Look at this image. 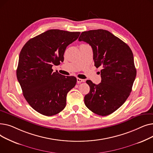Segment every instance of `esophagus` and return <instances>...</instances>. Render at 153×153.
I'll return each mask as SVG.
<instances>
[{"instance_id":"34e87169","label":"esophagus","mask_w":153,"mask_h":153,"mask_svg":"<svg viewBox=\"0 0 153 153\" xmlns=\"http://www.w3.org/2000/svg\"><path fill=\"white\" fill-rule=\"evenodd\" d=\"M85 81L84 79H80V78H77V84H80L81 82H84Z\"/></svg>"}]
</instances>
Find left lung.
Returning <instances> with one entry per match:
<instances>
[{
    "mask_svg": "<svg viewBox=\"0 0 153 153\" xmlns=\"http://www.w3.org/2000/svg\"><path fill=\"white\" fill-rule=\"evenodd\" d=\"M79 41L91 46L95 66L102 68L100 84L86 81L90 91L84 97L85 105L95 114L108 115L123 105L131 92L136 76L132 51L122 40L102 29L83 31Z\"/></svg>",
    "mask_w": 153,
    "mask_h": 153,
    "instance_id": "obj_1",
    "label": "left lung"
}]
</instances>
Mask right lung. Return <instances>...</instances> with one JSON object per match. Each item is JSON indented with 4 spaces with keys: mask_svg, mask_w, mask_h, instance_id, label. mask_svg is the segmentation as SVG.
<instances>
[{
    "mask_svg": "<svg viewBox=\"0 0 153 153\" xmlns=\"http://www.w3.org/2000/svg\"><path fill=\"white\" fill-rule=\"evenodd\" d=\"M79 35L49 30L31 38L22 48L17 77L24 97L38 113L53 116L65 108L67 94L76 85L77 79L53 72L52 67L63 62L66 47Z\"/></svg>",
    "mask_w": 153,
    "mask_h": 153,
    "instance_id": "right-lung-1",
    "label": "right lung"
}]
</instances>
